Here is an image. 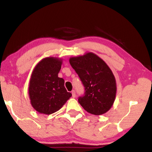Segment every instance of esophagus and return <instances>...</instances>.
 I'll use <instances>...</instances> for the list:
<instances>
[{
  "label": "esophagus",
  "mask_w": 152,
  "mask_h": 152,
  "mask_svg": "<svg viewBox=\"0 0 152 152\" xmlns=\"http://www.w3.org/2000/svg\"><path fill=\"white\" fill-rule=\"evenodd\" d=\"M72 95L73 98L76 97V92H75V91H74V90H72Z\"/></svg>",
  "instance_id": "obj_1"
}]
</instances>
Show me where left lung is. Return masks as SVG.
<instances>
[{"mask_svg": "<svg viewBox=\"0 0 152 152\" xmlns=\"http://www.w3.org/2000/svg\"><path fill=\"white\" fill-rule=\"evenodd\" d=\"M69 62L85 87V95L78 99L80 105L93 115L107 112L117 91L115 76L108 64L92 52L70 57Z\"/></svg>", "mask_w": 152, "mask_h": 152, "instance_id": "1", "label": "left lung"}]
</instances>
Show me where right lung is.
Masks as SVG:
<instances>
[{"label":"right lung","mask_w":152,"mask_h":152,"mask_svg":"<svg viewBox=\"0 0 152 152\" xmlns=\"http://www.w3.org/2000/svg\"><path fill=\"white\" fill-rule=\"evenodd\" d=\"M63 59L49 57L42 59L32 72L28 86L31 104L40 114L50 115L59 110L72 96L58 77Z\"/></svg>","instance_id":"1"}]
</instances>
